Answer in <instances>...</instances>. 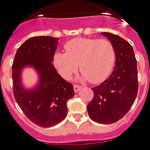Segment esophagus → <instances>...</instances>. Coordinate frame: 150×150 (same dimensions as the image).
<instances>
[{"label":"esophagus","instance_id":"34e87169","mask_svg":"<svg viewBox=\"0 0 150 150\" xmlns=\"http://www.w3.org/2000/svg\"><path fill=\"white\" fill-rule=\"evenodd\" d=\"M82 88V86H80V85H74V92L75 93H78L79 91H80V89Z\"/></svg>","mask_w":150,"mask_h":150}]
</instances>
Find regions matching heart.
<instances>
[{
  "label": "heart",
  "instance_id": "heart-1",
  "mask_svg": "<svg viewBox=\"0 0 150 150\" xmlns=\"http://www.w3.org/2000/svg\"><path fill=\"white\" fill-rule=\"evenodd\" d=\"M66 52H55L53 63L64 79H70L79 70L92 83L104 81L112 72L117 58L113 44L106 39L76 38L67 42Z\"/></svg>",
  "mask_w": 150,
  "mask_h": 150
}]
</instances>
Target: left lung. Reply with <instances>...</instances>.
Returning <instances> with one entry per match:
<instances>
[{"label":"left lung","mask_w":150,"mask_h":150,"mask_svg":"<svg viewBox=\"0 0 150 150\" xmlns=\"http://www.w3.org/2000/svg\"><path fill=\"white\" fill-rule=\"evenodd\" d=\"M113 44L116 63L112 74L92 89L93 98L87 106L90 118L97 123L113 124L129 111L138 89L137 60L132 46L124 38L109 32H102Z\"/></svg>","instance_id":"left-lung-1"}]
</instances>
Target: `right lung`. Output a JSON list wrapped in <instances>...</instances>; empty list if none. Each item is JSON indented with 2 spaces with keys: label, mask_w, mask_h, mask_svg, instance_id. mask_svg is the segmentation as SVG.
Here are the masks:
<instances>
[{
  "label": "right lung",
  "mask_w": 150,
  "mask_h": 150,
  "mask_svg": "<svg viewBox=\"0 0 150 150\" xmlns=\"http://www.w3.org/2000/svg\"><path fill=\"white\" fill-rule=\"evenodd\" d=\"M58 40L49 36L29 38L17 49L12 64L15 99L26 118L42 128L54 126L66 118L67 102L75 94L73 85L62 78L52 64ZM25 66H34L40 76L37 88L31 91L20 85V73Z\"/></svg>",
  "instance_id": "add662e5"
}]
</instances>
